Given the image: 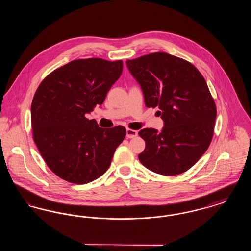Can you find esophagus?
<instances>
[{
  "label": "esophagus",
  "mask_w": 251,
  "mask_h": 251,
  "mask_svg": "<svg viewBox=\"0 0 251 251\" xmlns=\"http://www.w3.org/2000/svg\"><path fill=\"white\" fill-rule=\"evenodd\" d=\"M137 136V131L131 130V129H127V137L128 138H133Z\"/></svg>",
  "instance_id": "esophagus-1"
}]
</instances>
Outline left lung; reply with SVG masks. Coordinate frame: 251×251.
<instances>
[{"label":"left lung","instance_id":"1","mask_svg":"<svg viewBox=\"0 0 251 251\" xmlns=\"http://www.w3.org/2000/svg\"><path fill=\"white\" fill-rule=\"evenodd\" d=\"M126 64L141 85L146 106H158L165 121L160 132L152 128L138 132L146 142L139 161L165 176L185 172L204 154L214 135L216 107L205 79L190 62L167 52Z\"/></svg>","mask_w":251,"mask_h":251}]
</instances>
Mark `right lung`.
I'll use <instances>...</instances> for the list:
<instances>
[{
  "instance_id": "1",
  "label": "right lung",
  "mask_w": 251,
  "mask_h": 251,
  "mask_svg": "<svg viewBox=\"0 0 251 251\" xmlns=\"http://www.w3.org/2000/svg\"><path fill=\"white\" fill-rule=\"evenodd\" d=\"M122 69L121 60H73L50 72L37 87L31 106L33 138L49 168L61 179L84 184L110 167L126 129L100 128L85 114L102 104Z\"/></svg>"
}]
</instances>
